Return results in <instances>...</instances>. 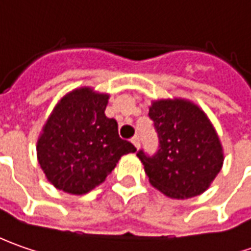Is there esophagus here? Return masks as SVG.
Here are the masks:
<instances>
[{
	"label": "esophagus",
	"mask_w": 251,
	"mask_h": 251,
	"mask_svg": "<svg viewBox=\"0 0 251 251\" xmlns=\"http://www.w3.org/2000/svg\"><path fill=\"white\" fill-rule=\"evenodd\" d=\"M132 143H133L136 149H139V147H140V136H139V134L133 136V137H132Z\"/></svg>",
	"instance_id": "34e87169"
}]
</instances>
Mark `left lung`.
I'll use <instances>...</instances> for the list:
<instances>
[{
	"label": "left lung",
	"instance_id": "8db88e82",
	"mask_svg": "<svg viewBox=\"0 0 251 251\" xmlns=\"http://www.w3.org/2000/svg\"><path fill=\"white\" fill-rule=\"evenodd\" d=\"M158 150L137 151L154 187L172 199L201 195L222 167V147L210 121L183 100L155 101L149 111Z\"/></svg>",
	"mask_w": 251,
	"mask_h": 251
}]
</instances>
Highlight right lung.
Segmentation results:
<instances>
[{"label": "right lung", "instance_id": "1", "mask_svg": "<svg viewBox=\"0 0 251 251\" xmlns=\"http://www.w3.org/2000/svg\"><path fill=\"white\" fill-rule=\"evenodd\" d=\"M107 94L79 89L69 93L48 118L37 143L39 162L56 189L83 195L102 183L119 158L136 147L118 133L104 111Z\"/></svg>", "mask_w": 251, "mask_h": 251}]
</instances>
